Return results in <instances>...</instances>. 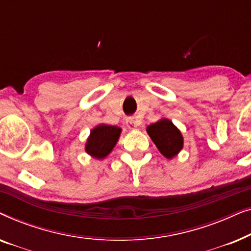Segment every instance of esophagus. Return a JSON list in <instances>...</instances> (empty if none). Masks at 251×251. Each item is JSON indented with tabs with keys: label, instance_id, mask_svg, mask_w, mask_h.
I'll list each match as a JSON object with an SVG mask.
<instances>
[{
	"label": "esophagus",
	"instance_id": "1",
	"mask_svg": "<svg viewBox=\"0 0 251 251\" xmlns=\"http://www.w3.org/2000/svg\"><path fill=\"white\" fill-rule=\"evenodd\" d=\"M126 126H128L130 130H135L138 128V123H137V121L133 118H129L126 120Z\"/></svg>",
	"mask_w": 251,
	"mask_h": 251
}]
</instances>
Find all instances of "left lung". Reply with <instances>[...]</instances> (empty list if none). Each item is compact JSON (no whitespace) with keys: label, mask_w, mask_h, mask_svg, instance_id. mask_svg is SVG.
<instances>
[{"label":"left lung","mask_w":251,"mask_h":251,"mask_svg":"<svg viewBox=\"0 0 251 251\" xmlns=\"http://www.w3.org/2000/svg\"><path fill=\"white\" fill-rule=\"evenodd\" d=\"M146 131L160 153L167 159L171 160L183 150V135L169 119H160L159 121L147 126Z\"/></svg>","instance_id":"8db88e82"}]
</instances>
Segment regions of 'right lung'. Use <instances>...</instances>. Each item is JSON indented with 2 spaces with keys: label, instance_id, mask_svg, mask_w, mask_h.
Segmentation results:
<instances>
[{
  "label": "right lung",
  "instance_id": "add662e5",
  "mask_svg": "<svg viewBox=\"0 0 251 251\" xmlns=\"http://www.w3.org/2000/svg\"><path fill=\"white\" fill-rule=\"evenodd\" d=\"M121 132L122 129L116 126L105 123L96 126L94 129H91L85 143V152L97 160L105 159L115 147Z\"/></svg>",
  "mask_w": 251,
  "mask_h": 251
}]
</instances>
